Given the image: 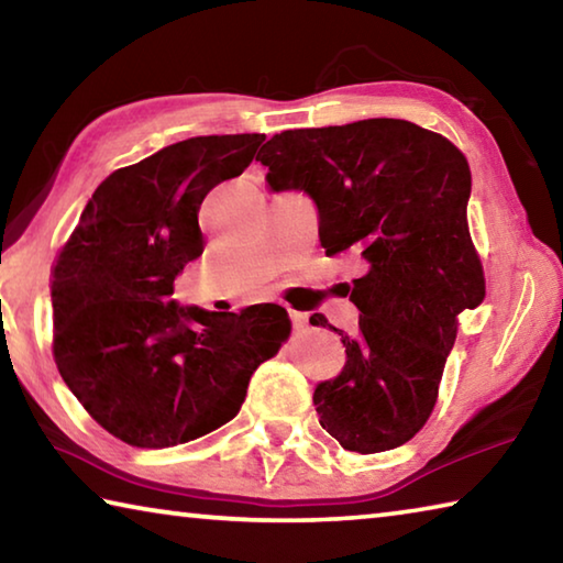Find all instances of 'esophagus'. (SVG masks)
I'll use <instances>...</instances> for the list:
<instances>
[{
  "mask_svg": "<svg viewBox=\"0 0 563 563\" xmlns=\"http://www.w3.org/2000/svg\"><path fill=\"white\" fill-rule=\"evenodd\" d=\"M290 320H292V328H295V330H305V328H308V316H305V312L290 310Z\"/></svg>",
  "mask_w": 563,
  "mask_h": 563,
  "instance_id": "obj_1",
  "label": "esophagus"
}]
</instances>
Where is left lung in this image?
I'll return each instance as SVG.
<instances>
[{
  "instance_id": "8db88e82",
  "label": "left lung",
  "mask_w": 563,
  "mask_h": 563,
  "mask_svg": "<svg viewBox=\"0 0 563 563\" xmlns=\"http://www.w3.org/2000/svg\"><path fill=\"white\" fill-rule=\"evenodd\" d=\"M255 161L275 194L312 198L328 255L365 261L350 292L360 328L338 332L347 362L312 395L322 430L350 452L395 450L432 415L456 316L484 300L466 225L470 164L452 141L402 119L283 131Z\"/></svg>"
}]
</instances>
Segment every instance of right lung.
I'll return each mask as SVG.
<instances>
[{"mask_svg": "<svg viewBox=\"0 0 563 563\" xmlns=\"http://www.w3.org/2000/svg\"><path fill=\"white\" fill-rule=\"evenodd\" d=\"M263 141L196 136L113 170L56 258L54 362L121 442L164 450L231 422L251 375L290 335L278 305L235 316L170 300L178 273L203 253L208 190L241 176Z\"/></svg>", "mask_w": 563, "mask_h": 563, "instance_id": "add662e5", "label": "right lung"}]
</instances>
